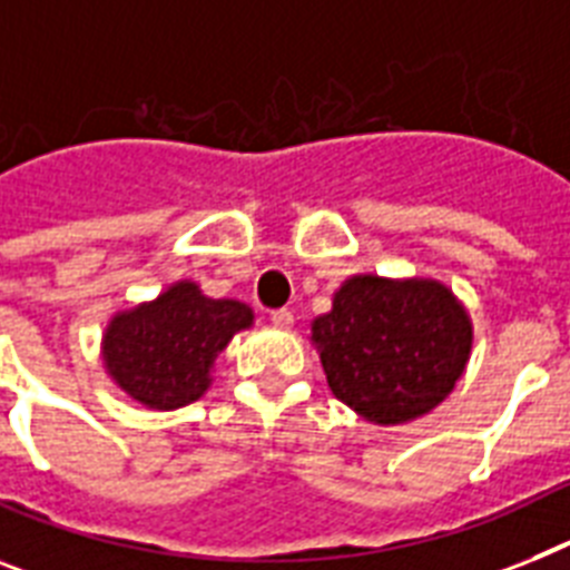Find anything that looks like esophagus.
<instances>
[{
    "label": "esophagus",
    "instance_id": "1",
    "mask_svg": "<svg viewBox=\"0 0 570 570\" xmlns=\"http://www.w3.org/2000/svg\"><path fill=\"white\" fill-rule=\"evenodd\" d=\"M272 324L281 330H286L289 324H293V313H289V309H275V313H272Z\"/></svg>",
    "mask_w": 570,
    "mask_h": 570
}]
</instances>
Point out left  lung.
I'll return each mask as SVG.
<instances>
[{
	"instance_id": "1",
	"label": "left lung",
	"mask_w": 570,
	"mask_h": 570,
	"mask_svg": "<svg viewBox=\"0 0 570 570\" xmlns=\"http://www.w3.org/2000/svg\"><path fill=\"white\" fill-rule=\"evenodd\" d=\"M330 391L371 423L423 417L452 394L472 353V322L452 289L353 275L313 322Z\"/></svg>"
}]
</instances>
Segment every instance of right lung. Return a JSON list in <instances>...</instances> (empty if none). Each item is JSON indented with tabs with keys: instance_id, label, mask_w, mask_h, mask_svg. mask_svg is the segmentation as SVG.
I'll use <instances>...</instances> for the list:
<instances>
[{
	"instance_id": "1",
	"label": "right lung",
	"mask_w": 570,
	"mask_h": 570,
	"mask_svg": "<svg viewBox=\"0 0 570 570\" xmlns=\"http://www.w3.org/2000/svg\"><path fill=\"white\" fill-rule=\"evenodd\" d=\"M252 322L255 313L240 301L208 298L194 281H179L115 315L104 333V365L147 409H181L208 391L214 358Z\"/></svg>"
}]
</instances>
